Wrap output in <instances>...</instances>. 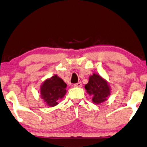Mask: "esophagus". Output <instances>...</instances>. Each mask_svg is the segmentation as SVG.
<instances>
[{
    "instance_id": "1",
    "label": "esophagus",
    "mask_w": 147,
    "mask_h": 147,
    "mask_svg": "<svg viewBox=\"0 0 147 147\" xmlns=\"http://www.w3.org/2000/svg\"><path fill=\"white\" fill-rule=\"evenodd\" d=\"M82 84L81 82L76 83V84H74V86H75V87H82Z\"/></svg>"
}]
</instances>
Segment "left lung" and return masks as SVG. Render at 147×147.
<instances>
[{"instance_id": "8db88e82", "label": "left lung", "mask_w": 147, "mask_h": 147, "mask_svg": "<svg viewBox=\"0 0 147 147\" xmlns=\"http://www.w3.org/2000/svg\"><path fill=\"white\" fill-rule=\"evenodd\" d=\"M85 88L89 95L93 96L92 100L95 104L104 102L110 93L106 81L95 74L90 77L88 84L85 85Z\"/></svg>"}]
</instances>
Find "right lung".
<instances>
[{
  "instance_id": "add662e5",
  "label": "right lung",
  "mask_w": 147,
  "mask_h": 147,
  "mask_svg": "<svg viewBox=\"0 0 147 147\" xmlns=\"http://www.w3.org/2000/svg\"><path fill=\"white\" fill-rule=\"evenodd\" d=\"M66 83L57 76L46 80L41 88V98L49 106L57 105V101L64 97L66 93Z\"/></svg>"
}]
</instances>
